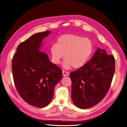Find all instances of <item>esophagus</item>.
<instances>
[{
  "label": "esophagus",
  "mask_w": 127,
  "mask_h": 127,
  "mask_svg": "<svg viewBox=\"0 0 127 127\" xmlns=\"http://www.w3.org/2000/svg\"><path fill=\"white\" fill-rule=\"evenodd\" d=\"M63 75L64 76H68L69 75V72L66 71H64L63 70Z\"/></svg>",
  "instance_id": "esophagus-1"
}]
</instances>
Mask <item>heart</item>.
Returning a JSON list of instances; mask_svg holds the SVG:
<instances>
[{
	"instance_id": "b5f03b06",
	"label": "heart",
	"mask_w": 127,
	"mask_h": 127,
	"mask_svg": "<svg viewBox=\"0 0 127 127\" xmlns=\"http://www.w3.org/2000/svg\"><path fill=\"white\" fill-rule=\"evenodd\" d=\"M93 51V44L90 39L71 34L59 37L56 44L50 49L52 62L55 64H59L64 56L63 66L66 69L71 67L78 69L84 66Z\"/></svg>"
}]
</instances>
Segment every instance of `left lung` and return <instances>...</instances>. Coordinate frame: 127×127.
I'll return each instance as SVG.
<instances>
[{"mask_svg":"<svg viewBox=\"0 0 127 127\" xmlns=\"http://www.w3.org/2000/svg\"><path fill=\"white\" fill-rule=\"evenodd\" d=\"M114 71V56L98 48L84 66L70 73L74 104L82 109L97 104L108 92Z\"/></svg>","mask_w":127,"mask_h":127,"instance_id":"obj_1","label":"left lung"}]
</instances>
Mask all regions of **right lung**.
<instances>
[{
  "label": "right lung",
  "instance_id": "obj_1",
  "mask_svg": "<svg viewBox=\"0 0 127 127\" xmlns=\"http://www.w3.org/2000/svg\"><path fill=\"white\" fill-rule=\"evenodd\" d=\"M50 33L47 31L36 33L21 43L11 64L18 94L30 105L39 108L50 103L55 86L63 77L62 70L40 48L42 40Z\"/></svg>",
  "mask_w": 127,
  "mask_h": 127
}]
</instances>
